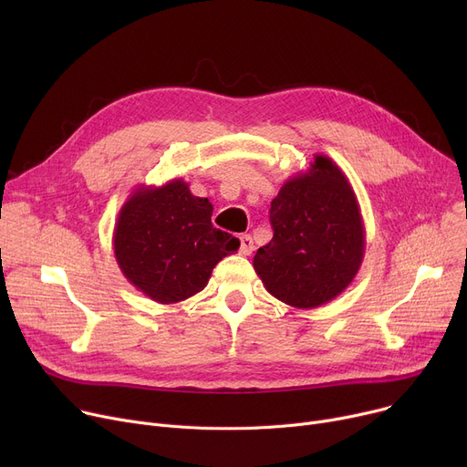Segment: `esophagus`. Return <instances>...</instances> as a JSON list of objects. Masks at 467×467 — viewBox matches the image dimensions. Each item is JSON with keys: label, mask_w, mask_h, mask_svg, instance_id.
<instances>
[{"label": "esophagus", "mask_w": 467, "mask_h": 467, "mask_svg": "<svg viewBox=\"0 0 467 467\" xmlns=\"http://www.w3.org/2000/svg\"><path fill=\"white\" fill-rule=\"evenodd\" d=\"M240 252L244 255H250L254 252V238L250 234H242L240 236Z\"/></svg>", "instance_id": "esophagus-1"}]
</instances>
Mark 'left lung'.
Listing matches in <instances>:
<instances>
[{"label":"left lung","mask_w":467,"mask_h":467,"mask_svg":"<svg viewBox=\"0 0 467 467\" xmlns=\"http://www.w3.org/2000/svg\"><path fill=\"white\" fill-rule=\"evenodd\" d=\"M273 240L254 268L278 301L296 308L329 303L356 278L365 255V227L348 178L329 157L314 155L271 202Z\"/></svg>","instance_id":"8db88e82"}]
</instances>
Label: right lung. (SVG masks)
<instances>
[{"mask_svg": "<svg viewBox=\"0 0 467 467\" xmlns=\"http://www.w3.org/2000/svg\"><path fill=\"white\" fill-rule=\"evenodd\" d=\"M213 206L183 180L138 185L113 229L120 273L143 296L174 305L202 291L213 266L240 242L212 225Z\"/></svg>", "mask_w": 467, "mask_h": 467, "instance_id": "obj_1", "label": "right lung"}]
</instances>
